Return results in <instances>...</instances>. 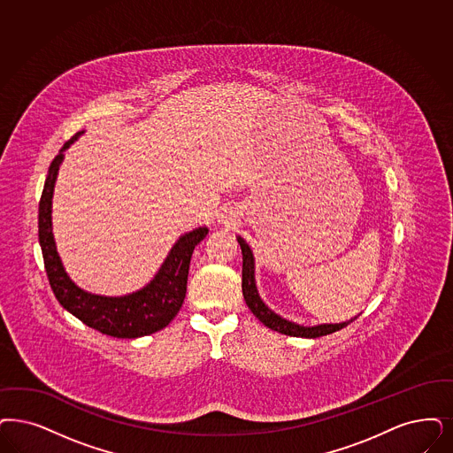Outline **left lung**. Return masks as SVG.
<instances>
[{"label": "left lung", "instance_id": "left-lung-1", "mask_svg": "<svg viewBox=\"0 0 453 453\" xmlns=\"http://www.w3.org/2000/svg\"><path fill=\"white\" fill-rule=\"evenodd\" d=\"M238 243L243 255V267H242V290H243V299L247 302L249 309L253 312V316L258 319L268 329L277 331L280 334L294 335V337H320V335L333 334L335 331L346 327L349 322H341V324H320L314 327H303L299 324H294L287 319L277 316L272 312L267 305L262 302L257 285H255V270H253V255H251L250 247L247 242L238 236Z\"/></svg>", "mask_w": 453, "mask_h": 453}]
</instances>
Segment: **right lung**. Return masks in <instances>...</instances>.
<instances>
[{
	"label": "right lung",
	"instance_id": "1",
	"mask_svg": "<svg viewBox=\"0 0 453 453\" xmlns=\"http://www.w3.org/2000/svg\"><path fill=\"white\" fill-rule=\"evenodd\" d=\"M82 133L72 135L51 161L38 204V240L51 290L64 309L102 334L120 339L152 334L166 327L180 312L185 301L191 255L208 234V228H196L183 234L169 251L168 258L151 284L134 294L124 297H102L79 288L68 279L55 249L51 234V195L64 151Z\"/></svg>",
	"mask_w": 453,
	"mask_h": 453
}]
</instances>
